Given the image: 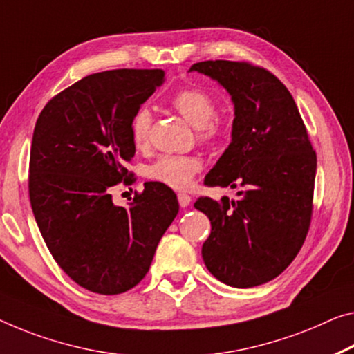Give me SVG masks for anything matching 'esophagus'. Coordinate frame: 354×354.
I'll return each instance as SVG.
<instances>
[{"mask_svg": "<svg viewBox=\"0 0 354 354\" xmlns=\"http://www.w3.org/2000/svg\"><path fill=\"white\" fill-rule=\"evenodd\" d=\"M177 199H178V204H180V207H188L189 203H192V198H189L187 193H178Z\"/></svg>", "mask_w": 354, "mask_h": 354, "instance_id": "34e87169", "label": "esophagus"}]
</instances>
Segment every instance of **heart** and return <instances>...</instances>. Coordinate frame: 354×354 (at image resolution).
Listing matches in <instances>:
<instances>
[{"label":"heart","mask_w":354,"mask_h":354,"mask_svg":"<svg viewBox=\"0 0 354 354\" xmlns=\"http://www.w3.org/2000/svg\"><path fill=\"white\" fill-rule=\"evenodd\" d=\"M171 104L194 128H198L201 140H215L221 134V120L215 115V101L207 91L187 86L171 97ZM151 127L150 109L140 107L134 112L129 124L133 144L144 149L149 142ZM203 169V160L196 155H165L147 167L150 180L166 187L185 189L192 185L196 174Z\"/></svg>","instance_id":"heart-1"}]
</instances>
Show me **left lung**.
<instances>
[{"mask_svg":"<svg viewBox=\"0 0 354 354\" xmlns=\"http://www.w3.org/2000/svg\"><path fill=\"white\" fill-rule=\"evenodd\" d=\"M231 95V144L204 183L239 187L237 199L199 198L209 216L203 245L205 268L234 288L263 285L280 275L301 250L313 209L317 153L286 86L268 69L247 62L194 63Z\"/></svg>","mask_w":354,"mask_h":354,"instance_id":"left-lung-1","label":"left lung"}]
</instances>
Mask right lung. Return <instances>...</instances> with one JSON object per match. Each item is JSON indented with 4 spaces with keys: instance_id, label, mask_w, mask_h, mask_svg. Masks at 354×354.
Segmentation results:
<instances>
[{
    "instance_id": "add662e5",
    "label": "right lung",
    "mask_w": 354,
    "mask_h": 354,
    "mask_svg": "<svg viewBox=\"0 0 354 354\" xmlns=\"http://www.w3.org/2000/svg\"><path fill=\"white\" fill-rule=\"evenodd\" d=\"M162 82V69L90 74L47 102L32 133L28 189L42 239L59 268L97 295L138 285L178 214L176 196L156 182L129 209L109 193L131 183L129 124Z\"/></svg>"
}]
</instances>
